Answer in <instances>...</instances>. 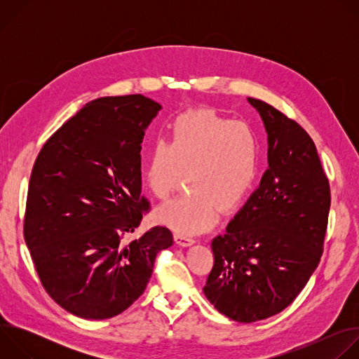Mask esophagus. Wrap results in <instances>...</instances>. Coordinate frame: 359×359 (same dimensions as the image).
<instances>
[{
	"label": "esophagus",
	"instance_id": "obj_1",
	"mask_svg": "<svg viewBox=\"0 0 359 359\" xmlns=\"http://www.w3.org/2000/svg\"><path fill=\"white\" fill-rule=\"evenodd\" d=\"M175 241H176V244H179V245H182V247H190L191 244L196 243L194 238L187 237V236H183V234H175Z\"/></svg>",
	"mask_w": 359,
	"mask_h": 359
}]
</instances>
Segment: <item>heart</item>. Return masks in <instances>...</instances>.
<instances>
[{
	"mask_svg": "<svg viewBox=\"0 0 359 359\" xmlns=\"http://www.w3.org/2000/svg\"><path fill=\"white\" fill-rule=\"evenodd\" d=\"M259 172L260 143L251 126L198 109L173 121L169 142L153 140L144 180L153 196L166 200L189 173L193 191L161 206L155 220L193 236L210 229L220 209L229 212L241 204Z\"/></svg>",
	"mask_w": 359,
	"mask_h": 359,
	"instance_id": "obj_1",
	"label": "heart"
}]
</instances>
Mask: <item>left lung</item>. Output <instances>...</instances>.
<instances>
[{
  "label": "left lung",
  "mask_w": 359,
  "mask_h": 359,
  "mask_svg": "<svg viewBox=\"0 0 359 359\" xmlns=\"http://www.w3.org/2000/svg\"><path fill=\"white\" fill-rule=\"evenodd\" d=\"M247 100L267 132L269 169L226 233L212 241L215 264L203 287L219 313L244 324L281 313L309 283L331 204L310 135L266 102Z\"/></svg>",
  "instance_id": "obj_1"
}]
</instances>
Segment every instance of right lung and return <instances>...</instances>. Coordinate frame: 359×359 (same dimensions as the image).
<instances>
[{
    "mask_svg": "<svg viewBox=\"0 0 359 359\" xmlns=\"http://www.w3.org/2000/svg\"><path fill=\"white\" fill-rule=\"evenodd\" d=\"M161 109L143 95L90 100L35 161L25 243L49 297L79 318L105 320L129 309L143 294L158 252L173 244L161 226L123 243L149 210L140 143Z\"/></svg>",
    "mask_w": 359,
    "mask_h": 359,
    "instance_id": "obj_1",
    "label": "right lung"
}]
</instances>
